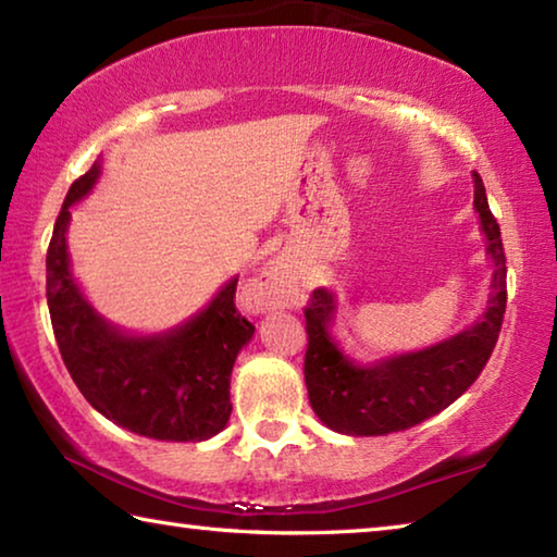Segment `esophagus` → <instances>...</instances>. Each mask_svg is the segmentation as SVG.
<instances>
[{
	"instance_id": "obj_1",
	"label": "esophagus",
	"mask_w": 557,
	"mask_h": 557,
	"mask_svg": "<svg viewBox=\"0 0 557 557\" xmlns=\"http://www.w3.org/2000/svg\"><path fill=\"white\" fill-rule=\"evenodd\" d=\"M252 297L258 307L275 309L287 307L297 297V277L285 260H272L270 265L260 272L256 285H252Z\"/></svg>"
}]
</instances>
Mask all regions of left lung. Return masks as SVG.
Returning a JSON list of instances; mask_svg holds the SVG:
<instances>
[{
  "label": "left lung",
  "instance_id": "8db88e82",
  "mask_svg": "<svg viewBox=\"0 0 557 557\" xmlns=\"http://www.w3.org/2000/svg\"><path fill=\"white\" fill-rule=\"evenodd\" d=\"M474 209L486 235V252L494 262L492 295L484 317L447 342L383 358L373 366H358L344 356L329 334L336 312L334 295L324 287L312 292L305 307V383L312 410L326 428L354 437L408 430L445 410L484 371L506 312V256L502 228L488 211L486 188L476 172Z\"/></svg>",
  "mask_w": 557,
  "mask_h": 557
}]
</instances>
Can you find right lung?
Returning a JSON list of instances; mask_svg holds the SVG:
<instances>
[{"instance_id":"right-lung-1","label":"right lung","mask_w":557,"mask_h":557,"mask_svg":"<svg viewBox=\"0 0 557 557\" xmlns=\"http://www.w3.org/2000/svg\"><path fill=\"white\" fill-rule=\"evenodd\" d=\"M100 176V164L71 184L46 252V299L55 344L73 383L92 408L135 435L201 442L231 418V371L252 326L235 309L233 277L203 312L172 332L132 336L108 324L71 275L65 231L71 206Z\"/></svg>"}]
</instances>
